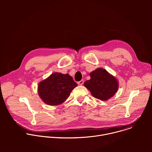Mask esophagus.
Instances as JSON below:
<instances>
[{
    "instance_id": "obj_1",
    "label": "esophagus",
    "mask_w": 152,
    "mask_h": 152,
    "mask_svg": "<svg viewBox=\"0 0 152 152\" xmlns=\"http://www.w3.org/2000/svg\"><path fill=\"white\" fill-rule=\"evenodd\" d=\"M83 82H84V81H83V80H80V81H79V82H77V83H78V85H83Z\"/></svg>"
}]
</instances>
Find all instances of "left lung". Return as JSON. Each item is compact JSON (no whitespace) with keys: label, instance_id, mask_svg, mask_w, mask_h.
Masks as SVG:
<instances>
[{"label":"left lung","instance_id":"obj_1","mask_svg":"<svg viewBox=\"0 0 152 152\" xmlns=\"http://www.w3.org/2000/svg\"><path fill=\"white\" fill-rule=\"evenodd\" d=\"M91 79L84 83L93 97L106 100L113 97L118 90L117 79L103 69H97L90 73Z\"/></svg>","mask_w":152,"mask_h":152}]
</instances>
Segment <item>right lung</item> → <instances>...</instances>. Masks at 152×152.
Instances as JSON below:
<instances>
[{"mask_svg": "<svg viewBox=\"0 0 152 152\" xmlns=\"http://www.w3.org/2000/svg\"><path fill=\"white\" fill-rule=\"evenodd\" d=\"M77 85L72 77L68 74L55 73L39 83L38 94L45 103L58 105L69 97Z\"/></svg>", "mask_w": 152, "mask_h": 152, "instance_id": "add662e5", "label": "right lung"}]
</instances>
